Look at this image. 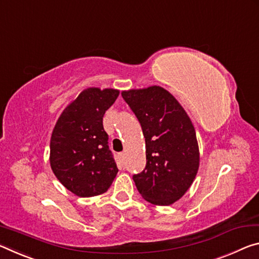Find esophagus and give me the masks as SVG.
Returning a JSON list of instances; mask_svg holds the SVG:
<instances>
[{
  "instance_id": "obj_1",
  "label": "esophagus",
  "mask_w": 259,
  "mask_h": 259,
  "mask_svg": "<svg viewBox=\"0 0 259 259\" xmlns=\"http://www.w3.org/2000/svg\"><path fill=\"white\" fill-rule=\"evenodd\" d=\"M119 158H120L121 162L125 159V154H124V152H120V154H119Z\"/></svg>"
}]
</instances>
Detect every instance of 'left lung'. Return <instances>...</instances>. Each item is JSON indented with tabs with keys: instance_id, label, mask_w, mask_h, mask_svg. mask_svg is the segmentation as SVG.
I'll list each match as a JSON object with an SVG mask.
<instances>
[{
	"instance_id": "obj_1",
	"label": "left lung",
	"mask_w": 259,
	"mask_h": 259,
	"mask_svg": "<svg viewBox=\"0 0 259 259\" xmlns=\"http://www.w3.org/2000/svg\"><path fill=\"white\" fill-rule=\"evenodd\" d=\"M141 124L147 164L133 176L146 201L155 205L177 202L192 186L200 151L192 120L171 93L159 86L121 93Z\"/></svg>"
}]
</instances>
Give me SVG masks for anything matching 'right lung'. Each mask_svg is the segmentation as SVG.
Returning a JSON list of instances; mask_svg holds the SVG:
<instances>
[{"mask_svg":"<svg viewBox=\"0 0 259 259\" xmlns=\"http://www.w3.org/2000/svg\"><path fill=\"white\" fill-rule=\"evenodd\" d=\"M119 91L87 88L62 112L50 139V166L59 182L80 197L107 192L118 173L103 116Z\"/></svg>","mask_w":259,"mask_h":259,"instance_id":"right-lung-1","label":"right lung"}]
</instances>
